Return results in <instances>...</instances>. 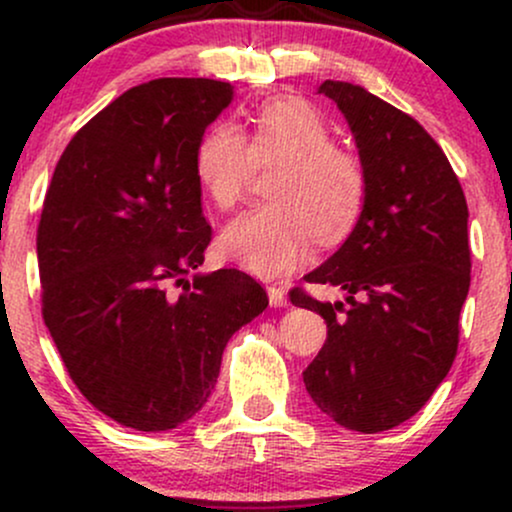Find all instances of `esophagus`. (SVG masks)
I'll return each mask as SVG.
<instances>
[{"label": "esophagus", "instance_id": "esophagus-1", "mask_svg": "<svg viewBox=\"0 0 512 512\" xmlns=\"http://www.w3.org/2000/svg\"><path fill=\"white\" fill-rule=\"evenodd\" d=\"M267 296H269V303H272L274 308H284V305L289 303V298H286V289H284V286H269Z\"/></svg>", "mask_w": 512, "mask_h": 512}]
</instances>
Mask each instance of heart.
<instances>
[{
	"label": "heart",
	"mask_w": 512,
	"mask_h": 512,
	"mask_svg": "<svg viewBox=\"0 0 512 512\" xmlns=\"http://www.w3.org/2000/svg\"><path fill=\"white\" fill-rule=\"evenodd\" d=\"M255 161H284L269 185L272 202L231 221L223 248L257 276H279L305 260L313 238L332 245L349 236L368 195L361 158L332 144V129L310 103L279 98L252 115L250 144L233 122L199 137L195 175L216 209L245 195Z\"/></svg>",
	"instance_id": "1"
}]
</instances>
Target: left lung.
<instances>
[{"instance_id":"left-lung-1","label":"left lung","mask_w":512,"mask_h":512,"mask_svg":"<svg viewBox=\"0 0 512 512\" xmlns=\"http://www.w3.org/2000/svg\"><path fill=\"white\" fill-rule=\"evenodd\" d=\"M317 93L349 122L368 195L342 248L305 274L339 286L349 305L291 291L293 305L327 322L303 383L339 426L378 433L424 407L455 361L472 269L467 199L414 117L349 81L327 79Z\"/></svg>"}]
</instances>
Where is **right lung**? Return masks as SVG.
<instances>
[{
	"instance_id": "obj_1",
	"label": "right lung",
	"mask_w": 512,
	"mask_h": 512,
	"mask_svg": "<svg viewBox=\"0 0 512 512\" xmlns=\"http://www.w3.org/2000/svg\"><path fill=\"white\" fill-rule=\"evenodd\" d=\"M231 101L214 79L129 88L74 134L45 195V325L81 395L127 428L192 419L228 339L269 305L238 269L187 279L211 240L195 149Z\"/></svg>"
}]
</instances>
